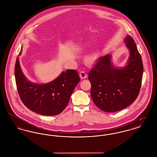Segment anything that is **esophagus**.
I'll return each mask as SVG.
<instances>
[{
    "label": "esophagus",
    "mask_w": 157,
    "mask_h": 157,
    "mask_svg": "<svg viewBox=\"0 0 157 157\" xmlns=\"http://www.w3.org/2000/svg\"><path fill=\"white\" fill-rule=\"evenodd\" d=\"M79 76L80 77L82 78V79H85L87 76V74H86V72L85 71H81L80 72V74H79Z\"/></svg>",
    "instance_id": "esophagus-1"
}]
</instances>
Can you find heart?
<instances>
[{
    "instance_id": "b5f03b06",
    "label": "heart",
    "mask_w": 157,
    "mask_h": 157,
    "mask_svg": "<svg viewBox=\"0 0 157 157\" xmlns=\"http://www.w3.org/2000/svg\"><path fill=\"white\" fill-rule=\"evenodd\" d=\"M95 60V57L94 56H90L88 58V62L90 63H93Z\"/></svg>"
}]
</instances>
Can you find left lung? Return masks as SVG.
I'll list each match as a JSON object with an SVG mask.
<instances>
[{
    "label": "left lung",
    "instance_id": "left-lung-1",
    "mask_svg": "<svg viewBox=\"0 0 157 157\" xmlns=\"http://www.w3.org/2000/svg\"><path fill=\"white\" fill-rule=\"evenodd\" d=\"M130 51L128 65L117 69L111 62V55L99 57L88 74L91 83L90 95L98 107L105 112L122 110L137 98L142 84L143 64L134 40H125Z\"/></svg>",
    "mask_w": 157,
    "mask_h": 157
}]
</instances>
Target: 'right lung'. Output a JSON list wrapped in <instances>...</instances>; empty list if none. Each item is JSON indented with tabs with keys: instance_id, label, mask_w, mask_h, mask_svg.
Listing matches in <instances>:
<instances>
[{
	"instance_id": "obj_1",
	"label": "right lung",
	"mask_w": 157,
	"mask_h": 157,
	"mask_svg": "<svg viewBox=\"0 0 157 157\" xmlns=\"http://www.w3.org/2000/svg\"><path fill=\"white\" fill-rule=\"evenodd\" d=\"M15 75L17 90L23 104L33 112L48 116L58 115L63 111L80 81L76 70L67 69L52 82L42 85L32 83L23 74L18 58Z\"/></svg>"
}]
</instances>
